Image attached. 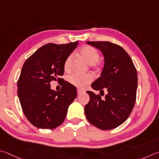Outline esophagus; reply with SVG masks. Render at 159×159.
I'll use <instances>...</instances> for the list:
<instances>
[{"label": "esophagus", "instance_id": "1", "mask_svg": "<svg viewBox=\"0 0 159 159\" xmlns=\"http://www.w3.org/2000/svg\"><path fill=\"white\" fill-rule=\"evenodd\" d=\"M77 92H78V94H82L83 92H84V91H83V90H82V89H77Z\"/></svg>", "mask_w": 159, "mask_h": 159}]
</instances>
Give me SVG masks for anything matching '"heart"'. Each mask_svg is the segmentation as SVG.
Here are the masks:
<instances>
[{"label":"heart","mask_w":159,"mask_h":159,"mask_svg":"<svg viewBox=\"0 0 159 159\" xmlns=\"http://www.w3.org/2000/svg\"><path fill=\"white\" fill-rule=\"evenodd\" d=\"M80 54L85 59L89 65L94 67H98L96 62L98 61L100 55L98 52L94 48L91 46H85L80 50ZM73 61V54H70L65 59L64 63V70L68 71L71 69V63ZM93 77L89 74H72L67 77V80L71 85L79 88H83L85 85H88L92 81Z\"/></svg>","instance_id":"obj_1"}]
</instances>
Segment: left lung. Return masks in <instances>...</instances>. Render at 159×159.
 Listing matches in <instances>:
<instances>
[{
	"instance_id": "8db88e82",
	"label": "left lung",
	"mask_w": 159,
	"mask_h": 159,
	"mask_svg": "<svg viewBox=\"0 0 159 159\" xmlns=\"http://www.w3.org/2000/svg\"><path fill=\"white\" fill-rule=\"evenodd\" d=\"M104 57L101 76L91 85L94 90L107 91L105 98L87 91L90 100L85 105L87 119L103 130L116 128L128 119L136 102L137 71L131 58L122 47L108 41H88Z\"/></svg>"
}]
</instances>
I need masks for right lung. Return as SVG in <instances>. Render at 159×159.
Returning a JSON list of instances; mask_svg holds the SVG:
<instances>
[{"label": "right lung", "mask_w": 159, "mask_h": 159, "mask_svg": "<svg viewBox=\"0 0 159 159\" xmlns=\"http://www.w3.org/2000/svg\"><path fill=\"white\" fill-rule=\"evenodd\" d=\"M79 44L49 43L42 46L23 64L17 93L25 116L40 129H54L65 119L70 105L76 98V87L60 79L65 59ZM62 81L60 91L51 89L52 80Z\"/></svg>", "instance_id": "right-lung-1"}]
</instances>
